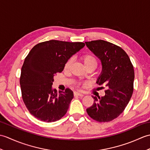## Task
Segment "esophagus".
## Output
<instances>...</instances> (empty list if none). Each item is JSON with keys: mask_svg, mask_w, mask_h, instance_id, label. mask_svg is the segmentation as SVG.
I'll use <instances>...</instances> for the list:
<instances>
[{"mask_svg": "<svg viewBox=\"0 0 150 150\" xmlns=\"http://www.w3.org/2000/svg\"><path fill=\"white\" fill-rule=\"evenodd\" d=\"M74 95H78V96H80V97H83L84 96L83 94H82L81 93H79V92H77V91L74 92Z\"/></svg>", "mask_w": 150, "mask_h": 150, "instance_id": "1", "label": "esophagus"}]
</instances>
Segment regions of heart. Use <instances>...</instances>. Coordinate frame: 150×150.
I'll return each instance as SVG.
<instances>
[{
	"instance_id": "b5f03b06",
	"label": "heart",
	"mask_w": 150,
	"mask_h": 150,
	"mask_svg": "<svg viewBox=\"0 0 150 150\" xmlns=\"http://www.w3.org/2000/svg\"><path fill=\"white\" fill-rule=\"evenodd\" d=\"M81 60L83 62L85 67L88 66H93L96 68L97 65V62L95 57L90 54H86V55H82L81 57ZM72 64V60L69 59L64 65V70H68Z\"/></svg>"
}]
</instances>
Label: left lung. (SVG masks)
I'll return each instance as SVG.
<instances>
[{"label": "left lung", "instance_id": "left-lung-1", "mask_svg": "<svg viewBox=\"0 0 150 150\" xmlns=\"http://www.w3.org/2000/svg\"><path fill=\"white\" fill-rule=\"evenodd\" d=\"M85 43L101 62L102 71L97 84L107 89L104 96H93V104L86 111L98 122H110L123 112L132 97L135 77L133 66L128 55L119 46L103 40Z\"/></svg>", "mask_w": 150, "mask_h": 150}]
</instances>
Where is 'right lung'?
<instances>
[{"label":"right lung","instance_id":"add662e5","mask_svg":"<svg viewBox=\"0 0 150 150\" xmlns=\"http://www.w3.org/2000/svg\"><path fill=\"white\" fill-rule=\"evenodd\" d=\"M83 42L51 40L31 50L21 69L22 97L30 113L46 122H55L64 115L73 98L69 88L59 93L52 87L54 76L64 68L66 62L83 48Z\"/></svg>","mask_w":150,"mask_h":150}]
</instances>
